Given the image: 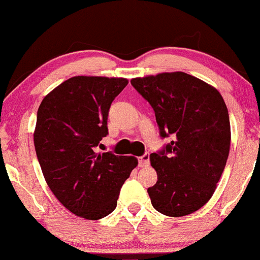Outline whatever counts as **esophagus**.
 <instances>
[{
    "label": "esophagus",
    "instance_id": "1",
    "mask_svg": "<svg viewBox=\"0 0 260 260\" xmlns=\"http://www.w3.org/2000/svg\"><path fill=\"white\" fill-rule=\"evenodd\" d=\"M150 164V153H144L143 156L139 157V166L141 168H144V167H147Z\"/></svg>",
    "mask_w": 260,
    "mask_h": 260
}]
</instances>
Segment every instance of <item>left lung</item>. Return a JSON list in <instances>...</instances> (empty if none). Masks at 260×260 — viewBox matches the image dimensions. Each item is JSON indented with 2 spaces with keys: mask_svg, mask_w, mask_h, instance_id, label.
<instances>
[{
  "mask_svg": "<svg viewBox=\"0 0 260 260\" xmlns=\"http://www.w3.org/2000/svg\"><path fill=\"white\" fill-rule=\"evenodd\" d=\"M156 115L162 139L172 141L150 156L156 185L147 188L157 211L181 217L205 205L224 170L231 122L219 92L183 72L131 80Z\"/></svg>",
  "mask_w": 260,
  "mask_h": 260,
  "instance_id": "obj_1",
  "label": "left lung"
}]
</instances>
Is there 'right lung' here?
Segmentation results:
<instances>
[{"instance_id": "obj_1", "label": "right lung", "mask_w": 260, "mask_h": 260, "mask_svg": "<svg viewBox=\"0 0 260 260\" xmlns=\"http://www.w3.org/2000/svg\"><path fill=\"white\" fill-rule=\"evenodd\" d=\"M127 79L73 77L44 97L37 111L35 149L49 188L62 205L86 219L115 210L123 182L138 166L132 156L97 153L108 115Z\"/></svg>"}]
</instances>
